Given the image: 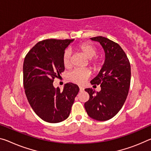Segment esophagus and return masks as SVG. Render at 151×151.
I'll list each match as a JSON object with an SVG mask.
<instances>
[{"instance_id": "34e87169", "label": "esophagus", "mask_w": 151, "mask_h": 151, "mask_svg": "<svg viewBox=\"0 0 151 151\" xmlns=\"http://www.w3.org/2000/svg\"><path fill=\"white\" fill-rule=\"evenodd\" d=\"M79 90H80V91H82L84 90V87H79Z\"/></svg>"}]
</instances>
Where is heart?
Returning a JSON list of instances; mask_svg holds the SVG:
<instances>
[{"label":"heart","instance_id":"obj_1","mask_svg":"<svg viewBox=\"0 0 151 151\" xmlns=\"http://www.w3.org/2000/svg\"><path fill=\"white\" fill-rule=\"evenodd\" d=\"M78 48L88 59H91L90 63L94 68H97L99 66L100 62L99 60L93 58V57L96 56L97 53V48L95 45L90 43H83L78 46ZM70 56L71 50L70 49H66L64 52L63 57V64L65 67H68L70 65ZM90 75V72L87 69L76 68L68 74V78L73 83H77V84H83V83H85L86 79L89 77Z\"/></svg>","mask_w":151,"mask_h":151}]
</instances>
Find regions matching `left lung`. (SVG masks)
<instances>
[{
  "label": "left lung",
  "instance_id": "1",
  "mask_svg": "<svg viewBox=\"0 0 151 151\" xmlns=\"http://www.w3.org/2000/svg\"><path fill=\"white\" fill-rule=\"evenodd\" d=\"M99 42L105 52V61L99 73L91 81L100 85L101 91L85 88L89 99L85 104L88 116L95 120L106 121L122 109L130 85L131 68L125 52L117 43L102 36L91 38Z\"/></svg>",
  "mask_w": 151,
  "mask_h": 151
}]
</instances>
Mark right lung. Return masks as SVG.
<instances>
[{
  "label": "right lung",
  "mask_w": 151,
  "mask_h": 151,
  "mask_svg": "<svg viewBox=\"0 0 151 151\" xmlns=\"http://www.w3.org/2000/svg\"><path fill=\"white\" fill-rule=\"evenodd\" d=\"M74 40L50 39L38 42L26 55L23 63V85L33 111L49 123L61 122L70 115L75 98L79 91L68 83L63 91L53 85L54 78L64 70V52Z\"/></svg>",
  "instance_id": "1"
}]
</instances>
